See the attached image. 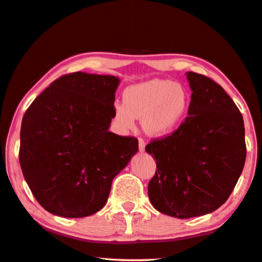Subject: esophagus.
Returning a JSON list of instances; mask_svg holds the SVG:
<instances>
[{
    "label": "esophagus",
    "instance_id": "34e87169",
    "mask_svg": "<svg viewBox=\"0 0 262 262\" xmlns=\"http://www.w3.org/2000/svg\"><path fill=\"white\" fill-rule=\"evenodd\" d=\"M144 148H146V142H144L143 139H139V150L144 151Z\"/></svg>",
    "mask_w": 262,
    "mask_h": 262
}]
</instances>
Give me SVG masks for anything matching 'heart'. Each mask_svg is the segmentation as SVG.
<instances>
[{
	"instance_id": "obj_1",
	"label": "heart",
	"mask_w": 262,
	"mask_h": 262,
	"mask_svg": "<svg viewBox=\"0 0 262 262\" xmlns=\"http://www.w3.org/2000/svg\"><path fill=\"white\" fill-rule=\"evenodd\" d=\"M190 97L184 87L170 80L151 79L127 87L123 103L114 105V119L122 130L135 127L136 118H143V128L152 136L175 130L188 113Z\"/></svg>"
}]
</instances>
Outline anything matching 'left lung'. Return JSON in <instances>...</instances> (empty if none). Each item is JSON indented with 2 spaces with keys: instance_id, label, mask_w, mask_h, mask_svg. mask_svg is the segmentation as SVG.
<instances>
[{
  "instance_id": "left-lung-1",
  "label": "left lung",
  "mask_w": 262,
  "mask_h": 262,
  "mask_svg": "<svg viewBox=\"0 0 262 262\" xmlns=\"http://www.w3.org/2000/svg\"><path fill=\"white\" fill-rule=\"evenodd\" d=\"M186 77L192 91L189 116L171 134L146 146L157 168L148 184L149 199L157 211L181 219L222 206L246 160L244 119L234 101L209 77Z\"/></svg>"
}]
</instances>
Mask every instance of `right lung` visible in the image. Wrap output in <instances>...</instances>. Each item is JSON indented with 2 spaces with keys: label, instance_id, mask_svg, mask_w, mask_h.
<instances>
[{
  "label": "right lung",
  "instance_id": "right-lung-1",
  "mask_svg": "<svg viewBox=\"0 0 262 262\" xmlns=\"http://www.w3.org/2000/svg\"><path fill=\"white\" fill-rule=\"evenodd\" d=\"M119 78L61 76L22 120L19 164L37 202L50 213L87 217L105 206L112 181L139 150V141L108 132Z\"/></svg>",
  "mask_w": 262,
  "mask_h": 262
}]
</instances>
